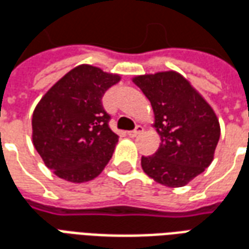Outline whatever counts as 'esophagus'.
Instances as JSON below:
<instances>
[{"instance_id": "obj_1", "label": "esophagus", "mask_w": 249, "mask_h": 249, "mask_svg": "<svg viewBox=\"0 0 249 249\" xmlns=\"http://www.w3.org/2000/svg\"><path fill=\"white\" fill-rule=\"evenodd\" d=\"M142 132H144V126L137 125L135 130H130V132H128V135H129V137H137V136L141 135Z\"/></svg>"}]
</instances>
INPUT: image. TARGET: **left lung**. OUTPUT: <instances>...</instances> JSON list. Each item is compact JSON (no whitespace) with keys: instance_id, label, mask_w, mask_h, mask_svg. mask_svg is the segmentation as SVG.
<instances>
[{"instance_id":"8db88e82","label":"left lung","mask_w":249,"mask_h":249,"mask_svg":"<svg viewBox=\"0 0 249 249\" xmlns=\"http://www.w3.org/2000/svg\"><path fill=\"white\" fill-rule=\"evenodd\" d=\"M155 113L161 144L153 156L141 157L144 172L165 187H184L213 160L220 139L213 109L176 71H159L133 78Z\"/></svg>"}]
</instances>
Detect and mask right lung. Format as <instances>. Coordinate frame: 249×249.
I'll return each instance as SVG.
<instances>
[{
	"label": "right lung",
	"mask_w": 249,
	"mask_h": 249,
	"mask_svg": "<svg viewBox=\"0 0 249 249\" xmlns=\"http://www.w3.org/2000/svg\"><path fill=\"white\" fill-rule=\"evenodd\" d=\"M119 81V74L96 66H76L37 104L32 119L33 145L58 178L89 181L109 162L119 136L109 128L103 96Z\"/></svg>",
	"instance_id": "add662e5"
}]
</instances>
